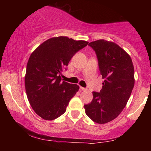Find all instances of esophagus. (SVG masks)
<instances>
[{"label": "esophagus", "mask_w": 151, "mask_h": 151, "mask_svg": "<svg viewBox=\"0 0 151 151\" xmlns=\"http://www.w3.org/2000/svg\"><path fill=\"white\" fill-rule=\"evenodd\" d=\"M79 89H80L81 91H86V90H87V89H86V88L82 87V86H80V87H79Z\"/></svg>", "instance_id": "esophagus-1"}]
</instances>
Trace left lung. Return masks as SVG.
<instances>
[{
    "label": "left lung",
    "mask_w": 151,
    "mask_h": 151,
    "mask_svg": "<svg viewBox=\"0 0 151 151\" xmlns=\"http://www.w3.org/2000/svg\"><path fill=\"white\" fill-rule=\"evenodd\" d=\"M89 45L96 53L105 80L99 92H92L91 103L84 106L93 121L106 124L116 119L129 101L134 86V68L129 55L116 43L99 40Z\"/></svg>",
    "instance_id": "left-lung-1"
}]
</instances>
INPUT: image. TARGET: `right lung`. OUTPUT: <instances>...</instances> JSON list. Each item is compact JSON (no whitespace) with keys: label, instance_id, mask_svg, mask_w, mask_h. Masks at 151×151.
I'll list each match as a JSON object with an SVG mask.
<instances>
[{"label":"right lung","instance_id":"right-lung-1","mask_svg":"<svg viewBox=\"0 0 151 151\" xmlns=\"http://www.w3.org/2000/svg\"><path fill=\"white\" fill-rule=\"evenodd\" d=\"M67 37L45 41L31 54L26 67L25 91L32 109L45 120L51 121L66 111L79 86L62 81V72L78 51L88 45Z\"/></svg>","mask_w":151,"mask_h":151}]
</instances>
